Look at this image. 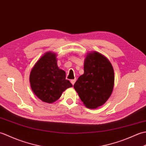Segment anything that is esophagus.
I'll use <instances>...</instances> for the list:
<instances>
[{
  "instance_id": "esophagus-1",
  "label": "esophagus",
  "mask_w": 146,
  "mask_h": 146,
  "mask_svg": "<svg viewBox=\"0 0 146 146\" xmlns=\"http://www.w3.org/2000/svg\"><path fill=\"white\" fill-rule=\"evenodd\" d=\"M75 82H76V78L73 79V80H71V84H72V85H74V84H75Z\"/></svg>"
}]
</instances>
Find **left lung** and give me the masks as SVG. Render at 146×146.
Here are the masks:
<instances>
[{
  "instance_id": "8db88e82",
  "label": "left lung",
  "mask_w": 146,
  "mask_h": 146,
  "mask_svg": "<svg viewBox=\"0 0 146 146\" xmlns=\"http://www.w3.org/2000/svg\"><path fill=\"white\" fill-rule=\"evenodd\" d=\"M114 86V71L108 59L98 52H90L85 59L84 73L74 84L81 100L89 108L107 102Z\"/></svg>"
}]
</instances>
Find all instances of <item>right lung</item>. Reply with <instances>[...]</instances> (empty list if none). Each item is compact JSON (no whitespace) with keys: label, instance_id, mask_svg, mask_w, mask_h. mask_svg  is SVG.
<instances>
[{"label":"right lung","instance_id":"right-lung-1","mask_svg":"<svg viewBox=\"0 0 146 146\" xmlns=\"http://www.w3.org/2000/svg\"><path fill=\"white\" fill-rule=\"evenodd\" d=\"M31 87L42 102L51 104L60 98L66 89L72 87L66 73L58 68L56 54L48 52L36 62L29 76Z\"/></svg>","mask_w":146,"mask_h":146}]
</instances>
